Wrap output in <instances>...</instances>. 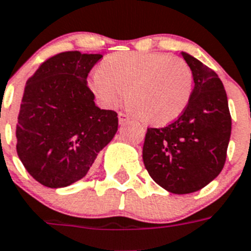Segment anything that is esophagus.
Masks as SVG:
<instances>
[{
	"label": "esophagus",
	"instance_id": "34e87169",
	"mask_svg": "<svg viewBox=\"0 0 251 251\" xmlns=\"http://www.w3.org/2000/svg\"><path fill=\"white\" fill-rule=\"evenodd\" d=\"M129 120H130L129 115H126V113H124V112H120L119 113V121H120V124H125V122L129 121Z\"/></svg>",
	"mask_w": 251,
	"mask_h": 251
}]
</instances>
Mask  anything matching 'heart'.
Here are the masks:
<instances>
[{"mask_svg": "<svg viewBox=\"0 0 251 251\" xmlns=\"http://www.w3.org/2000/svg\"><path fill=\"white\" fill-rule=\"evenodd\" d=\"M90 88L104 107H115L129 89V107L151 125H166L184 112L193 73L182 58L162 52L111 54L92 74Z\"/></svg>", "mask_w": 251, "mask_h": 251, "instance_id": "b5f03b06", "label": "heart"}]
</instances>
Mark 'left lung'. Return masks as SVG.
I'll use <instances>...</instances> for the list:
<instances>
[{"label": "left lung", "instance_id": "1", "mask_svg": "<svg viewBox=\"0 0 251 251\" xmlns=\"http://www.w3.org/2000/svg\"><path fill=\"white\" fill-rule=\"evenodd\" d=\"M181 54L193 73L190 102L170 125L147 129L143 161L159 186L174 194H190L207 186L222 171L231 115L218 75L190 54Z\"/></svg>", "mask_w": 251, "mask_h": 251}]
</instances>
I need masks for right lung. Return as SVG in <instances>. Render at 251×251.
<instances>
[{"instance_id": "obj_1", "label": "right lung", "mask_w": 251, "mask_h": 251, "mask_svg": "<svg viewBox=\"0 0 251 251\" xmlns=\"http://www.w3.org/2000/svg\"><path fill=\"white\" fill-rule=\"evenodd\" d=\"M102 54L69 50L42 62L26 81L16 124V151L43 186L83 178L115 136L117 113L100 109L86 77Z\"/></svg>"}]
</instances>
